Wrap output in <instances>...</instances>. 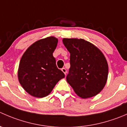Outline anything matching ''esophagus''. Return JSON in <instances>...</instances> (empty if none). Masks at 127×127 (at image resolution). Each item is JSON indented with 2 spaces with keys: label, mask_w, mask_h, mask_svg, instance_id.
Segmentation results:
<instances>
[{
  "label": "esophagus",
  "mask_w": 127,
  "mask_h": 127,
  "mask_svg": "<svg viewBox=\"0 0 127 127\" xmlns=\"http://www.w3.org/2000/svg\"><path fill=\"white\" fill-rule=\"evenodd\" d=\"M61 71H62L64 73L65 75H66V74H67V71H66V69H65V68H62V69H61Z\"/></svg>",
  "instance_id": "34e87169"
}]
</instances>
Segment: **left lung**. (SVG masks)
Segmentation results:
<instances>
[{
	"instance_id": "1",
	"label": "left lung",
	"mask_w": 127,
	"mask_h": 127,
	"mask_svg": "<svg viewBox=\"0 0 127 127\" xmlns=\"http://www.w3.org/2000/svg\"><path fill=\"white\" fill-rule=\"evenodd\" d=\"M63 42L70 53L66 80L75 93L84 99L100 93L108 76V64L101 51L82 39L64 38Z\"/></svg>"
}]
</instances>
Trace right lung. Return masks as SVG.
<instances>
[{"instance_id": "add662e5", "label": "right lung", "mask_w": 127, "mask_h": 127, "mask_svg": "<svg viewBox=\"0 0 127 127\" xmlns=\"http://www.w3.org/2000/svg\"><path fill=\"white\" fill-rule=\"evenodd\" d=\"M58 40L53 36L36 41L26 50L19 64L18 77L24 90L36 98L47 96L65 75L53 56Z\"/></svg>"}]
</instances>
